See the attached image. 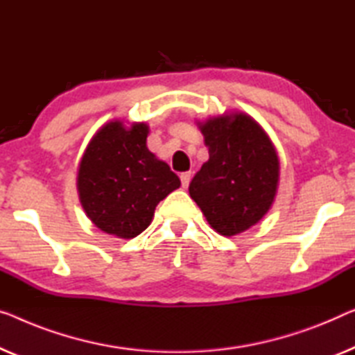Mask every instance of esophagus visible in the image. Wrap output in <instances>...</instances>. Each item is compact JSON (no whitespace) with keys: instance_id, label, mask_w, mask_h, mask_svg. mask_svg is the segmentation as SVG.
I'll return each mask as SVG.
<instances>
[{"instance_id":"1","label":"esophagus","mask_w":355,"mask_h":355,"mask_svg":"<svg viewBox=\"0 0 355 355\" xmlns=\"http://www.w3.org/2000/svg\"><path fill=\"white\" fill-rule=\"evenodd\" d=\"M191 172H183L182 175H180V180H182V187L183 188H188L189 182H191Z\"/></svg>"}]
</instances>
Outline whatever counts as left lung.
Listing matches in <instances>:
<instances>
[{
  "instance_id": "1",
  "label": "left lung",
  "mask_w": 355,
  "mask_h": 355,
  "mask_svg": "<svg viewBox=\"0 0 355 355\" xmlns=\"http://www.w3.org/2000/svg\"><path fill=\"white\" fill-rule=\"evenodd\" d=\"M209 148L189 183V196L221 236L257 225L271 209L279 187V157L255 119L241 111L198 123Z\"/></svg>"
}]
</instances>
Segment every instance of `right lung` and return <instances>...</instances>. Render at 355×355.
<instances>
[{
	"mask_svg": "<svg viewBox=\"0 0 355 355\" xmlns=\"http://www.w3.org/2000/svg\"><path fill=\"white\" fill-rule=\"evenodd\" d=\"M148 125L110 121L95 132L78 171L79 200L107 234L132 239L144 232L156 205L180 188V178L146 146Z\"/></svg>",
	"mask_w": 355,
	"mask_h": 355,
	"instance_id": "obj_1",
	"label": "right lung"
}]
</instances>
